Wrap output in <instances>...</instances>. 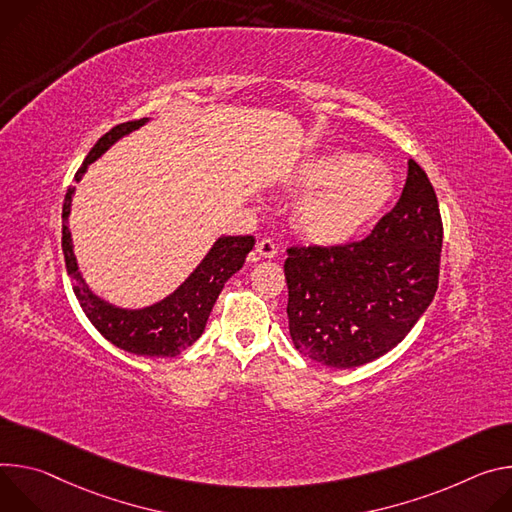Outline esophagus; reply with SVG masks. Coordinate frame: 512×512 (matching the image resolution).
<instances>
[{
  "label": "esophagus",
  "instance_id": "obj_1",
  "mask_svg": "<svg viewBox=\"0 0 512 512\" xmlns=\"http://www.w3.org/2000/svg\"><path fill=\"white\" fill-rule=\"evenodd\" d=\"M276 246L272 244V240H268V238H264V240H260L258 244H256V254L260 256V258H274L276 256Z\"/></svg>",
  "mask_w": 512,
  "mask_h": 512
}]
</instances>
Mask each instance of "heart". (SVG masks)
I'll return each instance as SVG.
<instances>
[{"label": "heart", "instance_id": "1", "mask_svg": "<svg viewBox=\"0 0 512 512\" xmlns=\"http://www.w3.org/2000/svg\"><path fill=\"white\" fill-rule=\"evenodd\" d=\"M297 187L309 193L295 213L299 232L317 246H346L382 213L394 179L372 156L335 150L305 162Z\"/></svg>", "mask_w": 512, "mask_h": 512}]
</instances>
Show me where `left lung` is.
Returning a JSON list of instances; mask_svg holds the SVG:
<instances>
[{"label":"left lung","mask_w":512,"mask_h":512,"mask_svg":"<svg viewBox=\"0 0 512 512\" xmlns=\"http://www.w3.org/2000/svg\"><path fill=\"white\" fill-rule=\"evenodd\" d=\"M443 225L425 170L409 160L403 195L362 242L289 248V331L329 368H356L399 346L431 305Z\"/></svg>","instance_id":"8db88e82"}]
</instances>
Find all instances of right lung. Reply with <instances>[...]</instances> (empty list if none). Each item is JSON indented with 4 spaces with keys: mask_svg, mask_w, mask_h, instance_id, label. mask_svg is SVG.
I'll return each instance as SVG.
<instances>
[{
    "mask_svg": "<svg viewBox=\"0 0 512 512\" xmlns=\"http://www.w3.org/2000/svg\"><path fill=\"white\" fill-rule=\"evenodd\" d=\"M150 118L136 122H126L111 128L103 134L91 148L81 168L77 170L75 181L79 183L101 154H105L113 144L124 136L146 126ZM75 187H69L63 203V254L67 262V272L73 280V291L81 309L93 323V327L116 348L148 358H173L183 350L193 346L205 331L209 313L227 282L246 262L248 252L254 248L252 236H219L195 270L181 282V285L166 295L164 299L140 307H120L95 295L75 256L73 236L69 230V215L73 207Z\"/></svg>",
    "mask_w": 512,
    "mask_h": 512,
    "instance_id": "right-lung-1",
    "label": "right lung"
}]
</instances>
